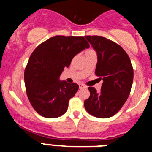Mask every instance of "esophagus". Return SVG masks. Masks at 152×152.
<instances>
[{
  "mask_svg": "<svg viewBox=\"0 0 152 152\" xmlns=\"http://www.w3.org/2000/svg\"><path fill=\"white\" fill-rule=\"evenodd\" d=\"M79 88H80V89H82V88H86V86H84V84H79Z\"/></svg>",
  "mask_w": 152,
  "mask_h": 152,
  "instance_id": "esophagus-1",
  "label": "esophagus"
}]
</instances>
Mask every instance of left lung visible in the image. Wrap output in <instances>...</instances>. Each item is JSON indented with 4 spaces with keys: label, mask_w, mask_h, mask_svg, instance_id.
I'll return each instance as SVG.
<instances>
[{
    "label": "left lung",
    "mask_w": 152,
    "mask_h": 152,
    "mask_svg": "<svg viewBox=\"0 0 152 152\" xmlns=\"http://www.w3.org/2000/svg\"><path fill=\"white\" fill-rule=\"evenodd\" d=\"M97 55L95 74L103 80L101 90L96 92L90 87L91 95L84 101V107L97 118L113 116L122 108L129 96L133 68L124 49L116 42L99 36H86Z\"/></svg>",
    "instance_id": "obj_1"
}]
</instances>
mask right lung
I'll return each instance as SVG.
<instances>
[{"label":"right lung","mask_w":152,"mask_h":152,"mask_svg":"<svg viewBox=\"0 0 152 152\" xmlns=\"http://www.w3.org/2000/svg\"><path fill=\"white\" fill-rule=\"evenodd\" d=\"M89 47L83 36H56L33 51L24 80L31 105L42 116L57 118L66 112L69 100L79 87L60 80V75L76 55Z\"/></svg>","instance_id":"obj_1"}]
</instances>
